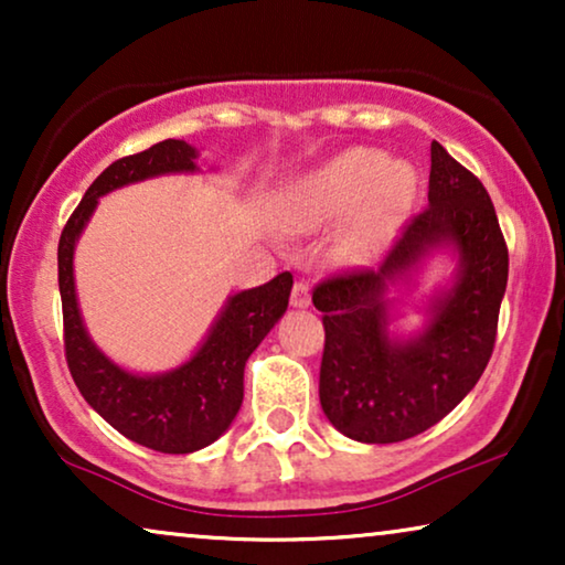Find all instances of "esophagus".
I'll list each match as a JSON object with an SVG mask.
<instances>
[{"mask_svg": "<svg viewBox=\"0 0 565 565\" xmlns=\"http://www.w3.org/2000/svg\"><path fill=\"white\" fill-rule=\"evenodd\" d=\"M290 303L296 306V308H306V306H311V288H308V282H306V280H296V285H292Z\"/></svg>", "mask_w": 565, "mask_h": 565, "instance_id": "esophagus-1", "label": "esophagus"}]
</instances>
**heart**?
<instances>
[{
	"label": "heart",
	"mask_w": 565,
	"mask_h": 565,
	"mask_svg": "<svg viewBox=\"0 0 565 565\" xmlns=\"http://www.w3.org/2000/svg\"><path fill=\"white\" fill-rule=\"evenodd\" d=\"M414 192L416 174L404 161H385L375 149H350L290 192L285 215L292 226L313 228L352 211L344 226V249L367 254L393 234Z\"/></svg>",
	"instance_id": "1"
}]
</instances>
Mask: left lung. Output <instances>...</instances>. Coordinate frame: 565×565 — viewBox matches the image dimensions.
<instances>
[{
    "instance_id": "8db88e82",
    "label": "left lung",
    "mask_w": 565,
    "mask_h": 565,
    "mask_svg": "<svg viewBox=\"0 0 565 565\" xmlns=\"http://www.w3.org/2000/svg\"><path fill=\"white\" fill-rule=\"evenodd\" d=\"M429 205L412 215L377 269L347 267L313 288L323 313L319 398L342 435L367 445L416 437L445 419L489 365L509 252L489 192L473 172L431 141ZM452 243L461 277L438 301L428 331L391 343L384 331V285L424 250Z\"/></svg>"
}]
</instances>
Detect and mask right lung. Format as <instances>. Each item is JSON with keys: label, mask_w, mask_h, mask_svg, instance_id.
Returning <instances> with one entry per match:
<instances>
[{"label": "right lung", "mask_w": 565, "mask_h": 565, "mask_svg": "<svg viewBox=\"0 0 565 565\" xmlns=\"http://www.w3.org/2000/svg\"><path fill=\"white\" fill-rule=\"evenodd\" d=\"M195 149L177 138L113 161L68 215L58 238V290L64 311L66 365L84 401L122 437L167 455L203 450L242 408L244 365L285 313L292 275L280 273L259 288L236 292L195 358L167 375L141 377L113 365L84 331L74 292V244L97 198L122 184L169 172H192Z\"/></svg>", "instance_id": "right-lung-1"}]
</instances>
